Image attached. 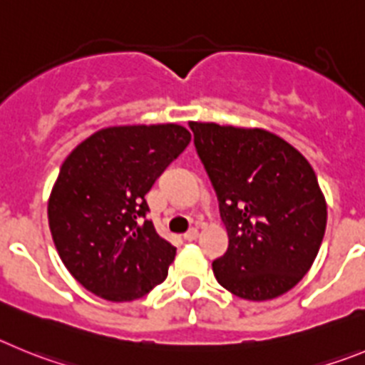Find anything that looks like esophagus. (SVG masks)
Returning a JSON list of instances; mask_svg holds the SVG:
<instances>
[{
    "mask_svg": "<svg viewBox=\"0 0 365 365\" xmlns=\"http://www.w3.org/2000/svg\"><path fill=\"white\" fill-rule=\"evenodd\" d=\"M198 235H200V231L196 227H192V229H189V231L185 232V235H183V238L185 240H189V242H192V240H196L198 238Z\"/></svg>",
    "mask_w": 365,
    "mask_h": 365,
    "instance_id": "esophagus-1",
    "label": "esophagus"
}]
</instances>
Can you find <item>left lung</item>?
Instances as JSON below:
<instances>
[{"mask_svg": "<svg viewBox=\"0 0 365 365\" xmlns=\"http://www.w3.org/2000/svg\"><path fill=\"white\" fill-rule=\"evenodd\" d=\"M229 235L212 262L222 287L245 300L287 293L311 269L327 223L309 162L277 134L190 121Z\"/></svg>", "mask_w": 365, "mask_h": 365, "instance_id": "left-lung-1", "label": "left lung"}]
</instances>
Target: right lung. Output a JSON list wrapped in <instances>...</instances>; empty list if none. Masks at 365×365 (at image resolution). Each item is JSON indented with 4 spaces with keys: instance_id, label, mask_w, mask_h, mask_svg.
<instances>
[{
    "instance_id": "1",
    "label": "right lung",
    "mask_w": 365,
    "mask_h": 365,
    "mask_svg": "<svg viewBox=\"0 0 365 365\" xmlns=\"http://www.w3.org/2000/svg\"><path fill=\"white\" fill-rule=\"evenodd\" d=\"M189 142L176 123L107 127L68 154L48 198V227L87 291L130 302L165 280L176 247L145 220V195Z\"/></svg>"
}]
</instances>
